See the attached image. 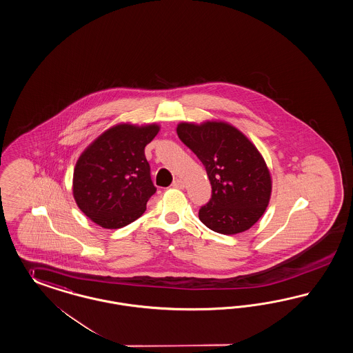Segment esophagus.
I'll return each instance as SVG.
<instances>
[{"mask_svg":"<svg viewBox=\"0 0 353 353\" xmlns=\"http://www.w3.org/2000/svg\"><path fill=\"white\" fill-rule=\"evenodd\" d=\"M172 186L176 188V189H183L185 188V181L181 180V179H176L173 183H172Z\"/></svg>","mask_w":353,"mask_h":353,"instance_id":"esophagus-1","label":"esophagus"}]
</instances>
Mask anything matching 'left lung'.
<instances>
[{
  "mask_svg": "<svg viewBox=\"0 0 353 353\" xmlns=\"http://www.w3.org/2000/svg\"><path fill=\"white\" fill-rule=\"evenodd\" d=\"M177 134L205 165L212 188L211 199L199 208L201 221L221 234L253 227L271 196V176L256 147L227 122H181Z\"/></svg>",
  "mask_w": 353,
  "mask_h": 353,
  "instance_id": "left-lung-1",
  "label": "left lung"
}]
</instances>
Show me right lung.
<instances>
[{
	"label": "right lung",
	"mask_w": 353,
	"mask_h": 353,
	"mask_svg": "<svg viewBox=\"0 0 353 353\" xmlns=\"http://www.w3.org/2000/svg\"><path fill=\"white\" fill-rule=\"evenodd\" d=\"M159 125L120 123L85 148L73 176V194L81 211L103 228L130 224L146 211L155 194L145 147L159 133Z\"/></svg>",
	"instance_id": "1"
}]
</instances>
